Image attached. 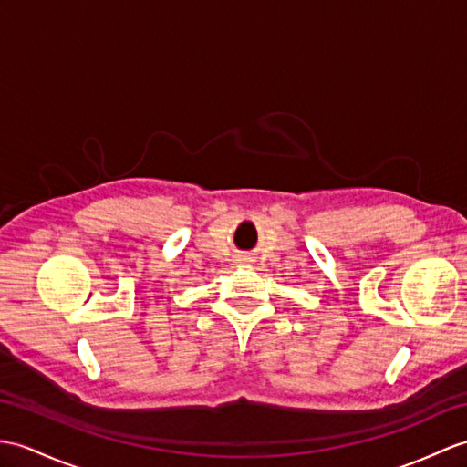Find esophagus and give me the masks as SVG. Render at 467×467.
Masks as SVG:
<instances>
[{"mask_svg": "<svg viewBox=\"0 0 467 467\" xmlns=\"http://www.w3.org/2000/svg\"><path fill=\"white\" fill-rule=\"evenodd\" d=\"M238 260H241V263H244V260H248V258H238Z\"/></svg>", "mask_w": 467, "mask_h": 467, "instance_id": "1", "label": "esophagus"}]
</instances>
